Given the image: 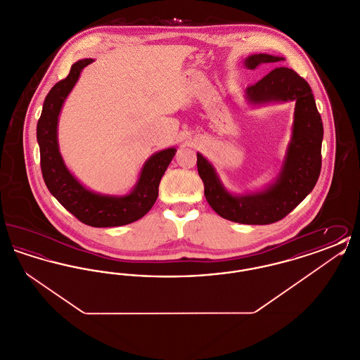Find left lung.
<instances>
[{
    "mask_svg": "<svg viewBox=\"0 0 360 360\" xmlns=\"http://www.w3.org/2000/svg\"><path fill=\"white\" fill-rule=\"evenodd\" d=\"M282 60V56L254 53L245 58L244 66L254 70ZM245 98L251 105L295 103L290 141L274 182L263 190L238 195L224 188L213 165L200 153L197 167L206 201L219 216L233 223L266 225L288 216L316 186L321 172L324 128L310 86L294 70L275 68L247 87Z\"/></svg>",
    "mask_w": 360,
    "mask_h": 360,
    "instance_id": "left-lung-1",
    "label": "left lung"
}]
</instances>
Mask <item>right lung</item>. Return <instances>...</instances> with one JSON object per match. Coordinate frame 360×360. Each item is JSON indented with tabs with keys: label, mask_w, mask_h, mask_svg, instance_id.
Instances as JSON below:
<instances>
[{
	"label": "right lung",
	"mask_w": 360,
	"mask_h": 360,
	"mask_svg": "<svg viewBox=\"0 0 360 360\" xmlns=\"http://www.w3.org/2000/svg\"><path fill=\"white\" fill-rule=\"evenodd\" d=\"M93 60L75 62L69 75L47 94L36 129L40 166L50 193L79 221L96 228L120 226L141 219L154 206L160 179L176 148L170 147L151 155L140 170L136 185L124 195H108L89 190L70 172L59 151L58 121L62 106L78 82L82 70Z\"/></svg>",
	"instance_id": "add662e5"
}]
</instances>
